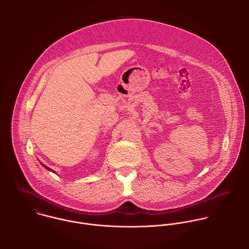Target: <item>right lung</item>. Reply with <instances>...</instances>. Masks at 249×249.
Listing matches in <instances>:
<instances>
[{
	"label": "right lung",
	"instance_id": "obj_1",
	"mask_svg": "<svg viewBox=\"0 0 249 249\" xmlns=\"http://www.w3.org/2000/svg\"><path fill=\"white\" fill-rule=\"evenodd\" d=\"M42 166H44V167H45V168H46V169H47V170H49V171H51V172H53V173H54V171H53V170H51V169H50V168H49V167H47V166H45V165H44V164H42Z\"/></svg>",
	"mask_w": 249,
	"mask_h": 249
}]
</instances>
